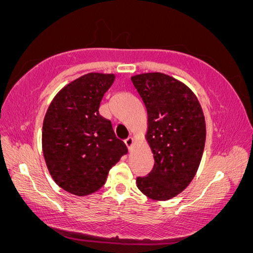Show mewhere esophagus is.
Returning <instances> with one entry per match:
<instances>
[{"instance_id":"esophagus-1","label":"esophagus","mask_w":253,"mask_h":253,"mask_svg":"<svg viewBox=\"0 0 253 253\" xmlns=\"http://www.w3.org/2000/svg\"><path fill=\"white\" fill-rule=\"evenodd\" d=\"M124 143H126V147L129 148V150H131V147H132V145H133V138L132 137H127L126 139L124 140Z\"/></svg>"}]
</instances>
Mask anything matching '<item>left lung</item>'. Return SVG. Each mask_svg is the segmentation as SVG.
Returning <instances> with one entry per match:
<instances>
[{
    "label": "left lung",
    "instance_id": "obj_1",
    "mask_svg": "<svg viewBox=\"0 0 253 253\" xmlns=\"http://www.w3.org/2000/svg\"><path fill=\"white\" fill-rule=\"evenodd\" d=\"M131 81L146 107V139L154 157L153 169L137 177V186L151 199H170L199 167L206 139L203 109L191 89L170 76L151 72Z\"/></svg>",
    "mask_w": 253,
    "mask_h": 253
}]
</instances>
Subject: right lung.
<instances>
[{"mask_svg": "<svg viewBox=\"0 0 253 253\" xmlns=\"http://www.w3.org/2000/svg\"><path fill=\"white\" fill-rule=\"evenodd\" d=\"M114 75L91 72L71 82L48 107L42 126V151L51 177L76 196H87L105 184L126 144L114 133L112 122L99 114Z\"/></svg>", "mask_w": 253, "mask_h": 253, "instance_id": "1", "label": "right lung"}]
</instances>
